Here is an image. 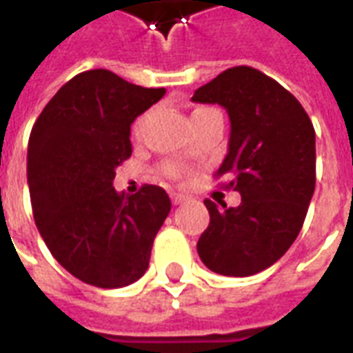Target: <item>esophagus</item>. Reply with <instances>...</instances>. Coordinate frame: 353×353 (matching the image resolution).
<instances>
[{"instance_id": "obj_1", "label": "esophagus", "mask_w": 353, "mask_h": 353, "mask_svg": "<svg viewBox=\"0 0 353 353\" xmlns=\"http://www.w3.org/2000/svg\"><path fill=\"white\" fill-rule=\"evenodd\" d=\"M183 201H187V196L185 194H179V192H174V194H172V203H174V205H179Z\"/></svg>"}]
</instances>
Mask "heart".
Instances as JSON below:
<instances>
[{"instance_id":"heart-1","label":"heart","mask_w":353,"mask_h":353,"mask_svg":"<svg viewBox=\"0 0 353 353\" xmlns=\"http://www.w3.org/2000/svg\"><path fill=\"white\" fill-rule=\"evenodd\" d=\"M203 111H209V109H196V111L192 112V117H194V114H200V112H203ZM142 122H144V117H141L139 120H137V122L133 123V134L141 133ZM159 174L165 177V179H170V181H179V179L183 177V174H185V168H183V165H179V163H174V161H170V163L161 165V168H159Z\"/></svg>"}]
</instances>
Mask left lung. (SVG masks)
<instances>
[{
	"label": "left lung",
	"instance_id": "8db88e82",
	"mask_svg": "<svg viewBox=\"0 0 353 353\" xmlns=\"http://www.w3.org/2000/svg\"><path fill=\"white\" fill-rule=\"evenodd\" d=\"M230 114V148L214 174L241 205L205 200L198 255L212 272L246 278L272 266L296 241L316 179L314 128L292 94L252 66L219 74L192 96Z\"/></svg>",
	"mask_w": 353,
	"mask_h": 353
}]
</instances>
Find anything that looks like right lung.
Masks as SVG:
<instances>
[{
	"label": "right lung",
	"mask_w": 353,
	"mask_h": 353,
	"mask_svg": "<svg viewBox=\"0 0 353 353\" xmlns=\"http://www.w3.org/2000/svg\"><path fill=\"white\" fill-rule=\"evenodd\" d=\"M109 70H88L59 88L27 148L33 216L51 255L83 283L118 289L142 278L153 239L170 212L165 188L117 192L131 157V123L165 96Z\"/></svg>",
	"instance_id": "1"
}]
</instances>
